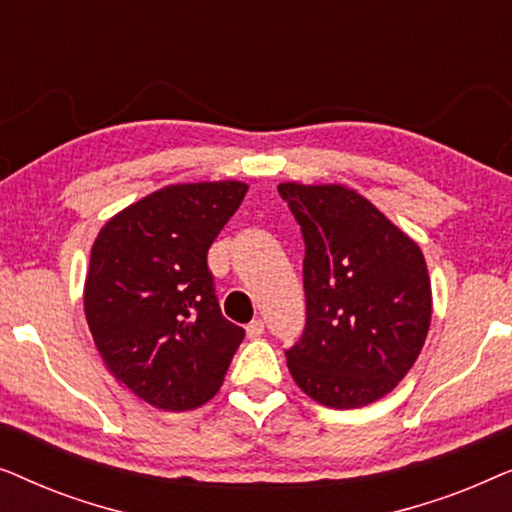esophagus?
Listing matches in <instances>:
<instances>
[{"instance_id": "obj_1", "label": "esophagus", "mask_w": 512, "mask_h": 512, "mask_svg": "<svg viewBox=\"0 0 512 512\" xmlns=\"http://www.w3.org/2000/svg\"><path fill=\"white\" fill-rule=\"evenodd\" d=\"M263 333H265V324H263V319H254V321H251V324L247 326V338H251V340L261 338Z\"/></svg>"}]
</instances>
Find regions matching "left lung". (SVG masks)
I'll return each instance as SVG.
<instances>
[{
	"instance_id": "obj_1",
	"label": "left lung",
	"mask_w": 512,
	"mask_h": 512,
	"mask_svg": "<svg viewBox=\"0 0 512 512\" xmlns=\"http://www.w3.org/2000/svg\"><path fill=\"white\" fill-rule=\"evenodd\" d=\"M277 191L305 240V333L289 373L326 408L384 398L415 366L431 326V279L419 244L342 184L284 181Z\"/></svg>"
}]
</instances>
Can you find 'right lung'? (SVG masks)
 <instances>
[{
	"label": "right lung",
	"instance_id": "right-lung-1",
	"mask_svg": "<svg viewBox=\"0 0 512 512\" xmlns=\"http://www.w3.org/2000/svg\"><path fill=\"white\" fill-rule=\"evenodd\" d=\"M244 181L170 184L111 216L90 249L83 310L111 375L158 410H193L244 340L214 296L207 251Z\"/></svg>",
	"mask_w": 512,
	"mask_h": 512
}]
</instances>
